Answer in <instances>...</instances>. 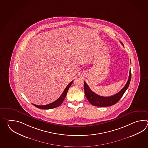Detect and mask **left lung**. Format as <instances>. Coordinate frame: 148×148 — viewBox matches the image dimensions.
Wrapping results in <instances>:
<instances>
[{"label":"left lung","instance_id":"obj_1","mask_svg":"<svg viewBox=\"0 0 148 148\" xmlns=\"http://www.w3.org/2000/svg\"><path fill=\"white\" fill-rule=\"evenodd\" d=\"M122 44H123L121 42ZM124 46V45H123ZM131 79V71L130 70L129 79L125 86L122 89L114 95L109 97H103L95 94L89 87L86 82H84V89L86 97L89 102L94 106L98 107H107L117 103L123 96V94L129 87Z\"/></svg>","mask_w":148,"mask_h":148}]
</instances>
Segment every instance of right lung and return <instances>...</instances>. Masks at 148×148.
I'll return each instance as SVG.
<instances>
[{
    "mask_svg": "<svg viewBox=\"0 0 148 148\" xmlns=\"http://www.w3.org/2000/svg\"><path fill=\"white\" fill-rule=\"evenodd\" d=\"M73 81H72L71 82H70L68 85H67L66 88H65L63 93L60 96V97L53 103H52L51 104H47V105H35V104H32L37 108H40V109H44V110L52 109V108H54L59 106L60 105L63 103V101L66 96L67 92L69 90V88L71 86V84H73Z\"/></svg>",
    "mask_w": 148,
    "mask_h": 148,
    "instance_id": "1",
    "label": "right lung"
}]
</instances>
